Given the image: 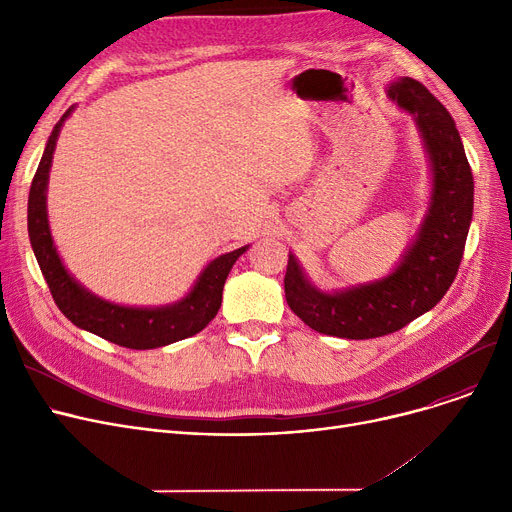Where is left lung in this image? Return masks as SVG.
Here are the masks:
<instances>
[{
	"label": "left lung",
	"instance_id": "1",
	"mask_svg": "<svg viewBox=\"0 0 512 512\" xmlns=\"http://www.w3.org/2000/svg\"><path fill=\"white\" fill-rule=\"evenodd\" d=\"M388 97L413 114L432 164V203L413 245L396 270L369 284L324 292L288 255L286 303L321 334L365 340L398 332L434 309L459 272L473 215V174L463 141L446 107L419 80L402 76Z\"/></svg>",
	"mask_w": 512,
	"mask_h": 512
}]
</instances>
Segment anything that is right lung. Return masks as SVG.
I'll use <instances>...</instances> for the list:
<instances>
[{
  "mask_svg": "<svg viewBox=\"0 0 512 512\" xmlns=\"http://www.w3.org/2000/svg\"><path fill=\"white\" fill-rule=\"evenodd\" d=\"M72 110L74 107H68V112L53 126L29 193V238L53 301L80 330L134 348V351H147V348L166 346L195 336L218 315L226 278L236 259L249 247H240L213 259L195 282L193 290L178 303L166 307H122L103 301L85 286H80L64 267L47 222V180L51 159L62 124Z\"/></svg>",
  "mask_w": 512,
  "mask_h": 512,
  "instance_id": "right-lung-1",
  "label": "right lung"
}]
</instances>
